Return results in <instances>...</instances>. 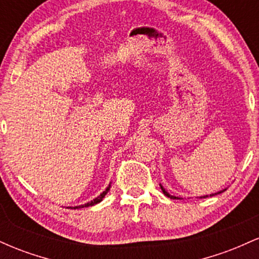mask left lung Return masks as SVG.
I'll return each mask as SVG.
<instances>
[{"mask_svg":"<svg viewBox=\"0 0 259 259\" xmlns=\"http://www.w3.org/2000/svg\"><path fill=\"white\" fill-rule=\"evenodd\" d=\"M160 185V184H159ZM160 189H162V191H163V194H164L165 196H167V197H169V198H171V200H181L180 197H177V196H171V195H169L167 191H165V189L164 187H163L162 185H160ZM225 190L227 189H224V190H221V191H218V192H215V194H212V195H206V196H200V198H206V197H212V196H215V195H219V194H222V192H224Z\"/></svg>","mask_w":259,"mask_h":259,"instance_id":"1","label":"left lung"}]
</instances>
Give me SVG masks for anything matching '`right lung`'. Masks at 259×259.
I'll return each instance as SVG.
<instances>
[{"label": "right lung", "mask_w": 259, "mask_h": 259, "mask_svg": "<svg viewBox=\"0 0 259 259\" xmlns=\"http://www.w3.org/2000/svg\"><path fill=\"white\" fill-rule=\"evenodd\" d=\"M109 189H111V184H109L108 186L106 187V190L105 191L102 192V194L101 195H99L97 196L96 198H94V200L92 201H90V202H88V203H85V204H80V206H75V207H69V208H72V209H76V208H84V207H90V206H94V204H97V203H100L101 201L103 200V198H105V196L108 194V191H109Z\"/></svg>", "instance_id": "add662e5"}]
</instances>
